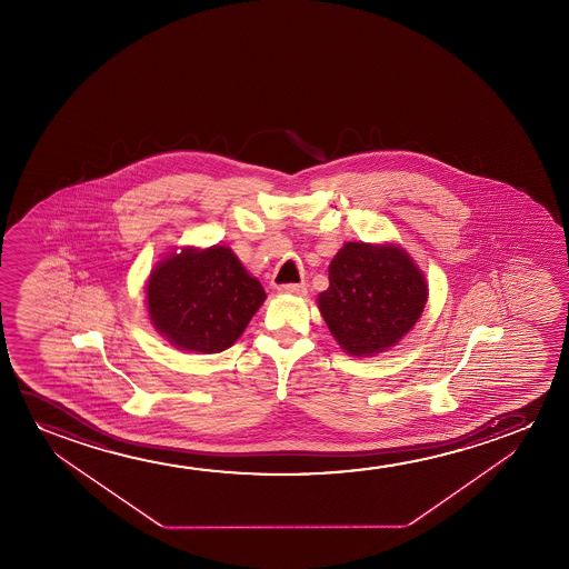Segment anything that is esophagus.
<instances>
[{
    "mask_svg": "<svg viewBox=\"0 0 569 569\" xmlns=\"http://www.w3.org/2000/svg\"><path fill=\"white\" fill-rule=\"evenodd\" d=\"M278 293H281V296L303 297L307 293V286L305 283H288V286H280Z\"/></svg>",
    "mask_w": 569,
    "mask_h": 569,
    "instance_id": "obj_1",
    "label": "esophagus"
}]
</instances>
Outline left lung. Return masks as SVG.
Here are the masks:
<instances>
[{"label":"left lung","mask_w":569,"mask_h":569,"mask_svg":"<svg viewBox=\"0 0 569 569\" xmlns=\"http://www.w3.org/2000/svg\"><path fill=\"white\" fill-rule=\"evenodd\" d=\"M317 297L330 335L346 353L369 358L397 346L428 303L426 276L395 242H346Z\"/></svg>","instance_id":"obj_1"}]
</instances>
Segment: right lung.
I'll list each match as a JSON object with an SVG mask.
<instances>
[{
	"label": "right lung",
	"instance_id": "add662e5",
	"mask_svg": "<svg viewBox=\"0 0 569 569\" xmlns=\"http://www.w3.org/2000/svg\"><path fill=\"white\" fill-rule=\"evenodd\" d=\"M264 299L262 283L223 244L172 250L146 283L153 328L174 348L194 353L231 348Z\"/></svg>",
	"mask_w": 569,
	"mask_h": 569
}]
</instances>
